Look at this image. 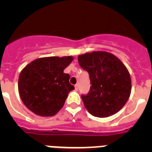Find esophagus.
<instances>
[{
	"label": "esophagus",
	"mask_w": 152,
	"mask_h": 152,
	"mask_svg": "<svg viewBox=\"0 0 152 152\" xmlns=\"http://www.w3.org/2000/svg\"><path fill=\"white\" fill-rule=\"evenodd\" d=\"M75 90H78V84H75Z\"/></svg>",
	"instance_id": "34e87169"
}]
</instances>
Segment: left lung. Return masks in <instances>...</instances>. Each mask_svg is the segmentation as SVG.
Segmentation results:
<instances>
[{"label": "left lung", "mask_w": 152, "mask_h": 152, "mask_svg": "<svg viewBox=\"0 0 152 152\" xmlns=\"http://www.w3.org/2000/svg\"><path fill=\"white\" fill-rule=\"evenodd\" d=\"M88 72L91 89L81 98L87 110L96 117H108L119 112L130 96L132 81L125 64L110 52L95 51L77 57Z\"/></svg>", "instance_id": "obj_1"}]
</instances>
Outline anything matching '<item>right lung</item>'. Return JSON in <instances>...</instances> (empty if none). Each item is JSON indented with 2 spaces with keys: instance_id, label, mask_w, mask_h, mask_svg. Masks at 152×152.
Masks as SVG:
<instances>
[{
  "instance_id": "add662e5",
  "label": "right lung",
  "mask_w": 152,
  "mask_h": 152,
  "mask_svg": "<svg viewBox=\"0 0 152 152\" xmlns=\"http://www.w3.org/2000/svg\"><path fill=\"white\" fill-rule=\"evenodd\" d=\"M72 56L39 58L28 64L20 74L18 91L24 105L40 116H52L63 107L68 93L75 89L64 68Z\"/></svg>"
}]
</instances>
